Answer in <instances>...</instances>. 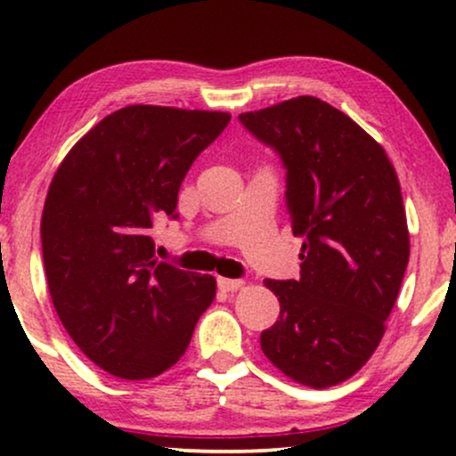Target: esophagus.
Masks as SVG:
<instances>
[{
    "instance_id": "esophagus-1",
    "label": "esophagus",
    "mask_w": 456,
    "mask_h": 456,
    "mask_svg": "<svg viewBox=\"0 0 456 456\" xmlns=\"http://www.w3.org/2000/svg\"><path fill=\"white\" fill-rule=\"evenodd\" d=\"M217 286L224 292H234L242 286V280H232V278H217Z\"/></svg>"
}]
</instances>
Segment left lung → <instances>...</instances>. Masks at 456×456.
I'll use <instances>...</instances> for the list:
<instances>
[{
  "mask_svg": "<svg viewBox=\"0 0 456 456\" xmlns=\"http://www.w3.org/2000/svg\"><path fill=\"white\" fill-rule=\"evenodd\" d=\"M280 153L301 278L265 280L280 317L261 351L292 382L330 388L363 367L382 340L404 270L409 228L384 147L322 99L301 95L240 114Z\"/></svg>",
  "mask_w": 456,
  "mask_h": 456,
  "instance_id": "obj_1",
  "label": "left lung"
}]
</instances>
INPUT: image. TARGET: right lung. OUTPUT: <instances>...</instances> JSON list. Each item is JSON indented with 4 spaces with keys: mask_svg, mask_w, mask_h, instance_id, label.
I'll return each mask as SVG.
<instances>
[{
    "mask_svg": "<svg viewBox=\"0 0 456 456\" xmlns=\"http://www.w3.org/2000/svg\"><path fill=\"white\" fill-rule=\"evenodd\" d=\"M228 111L126 105L74 145L49 184L43 264L61 326L97 367L122 379L159 376L191 345L216 278L155 259V217Z\"/></svg>",
    "mask_w": 456,
    "mask_h": 456,
    "instance_id": "obj_1",
    "label": "right lung"
}]
</instances>
